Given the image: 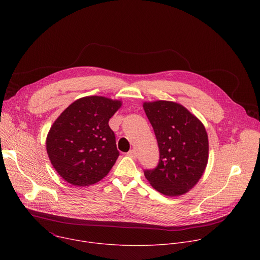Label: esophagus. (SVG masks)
<instances>
[{"label": "esophagus", "instance_id": "esophagus-1", "mask_svg": "<svg viewBox=\"0 0 260 260\" xmlns=\"http://www.w3.org/2000/svg\"><path fill=\"white\" fill-rule=\"evenodd\" d=\"M126 155H127V156H129V157H132V158H136V157H137V153H136V150H134V149L129 150V151L126 153Z\"/></svg>", "mask_w": 260, "mask_h": 260}]
</instances>
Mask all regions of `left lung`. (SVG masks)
<instances>
[{"mask_svg":"<svg viewBox=\"0 0 260 260\" xmlns=\"http://www.w3.org/2000/svg\"><path fill=\"white\" fill-rule=\"evenodd\" d=\"M159 148L156 168L145 170L146 179L168 197L186 193L203 176L209 158V141L204 124L180 104L145 102Z\"/></svg>","mask_w":260,"mask_h":260,"instance_id":"1","label":"left lung"}]
</instances>
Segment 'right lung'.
Listing matches in <instances>:
<instances>
[{"label": "right lung", "mask_w": 260, "mask_h": 260, "mask_svg": "<svg viewBox=\"0 0 260 260\" xmlns=\"http://www.w3.org/2000/svg\"><path fill=\"white\" fill-rule=\"evenodd\" d=\"M121 101L85 96L72 103L54 121L46 139L51 165L75 186H88L108 175L119 156L109 119Z\"/></svg>", "instance_id": "obj_1"}]
</instances>
